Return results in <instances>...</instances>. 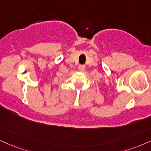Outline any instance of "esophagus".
I'll list each match as a JSON object with an SVG mask.
<instances>
[{
	"label": "esophagus",
	"mask_w": 151,
	"mask_h": 151,
	"mask_svg": "<svg viewBox=\"0 0 151 151\" xmlns=\"http://www.w3.org/2000/svg\"><path fill=\"white\" fill-rule=\"evenodd\" d=\"M85 69V65H83V64L79 65V66H78V70H80V71H81V72L84 71Z\"/></svg>",
	"instance_id": "1"
}]
</instances>
